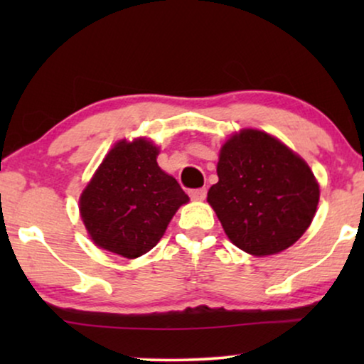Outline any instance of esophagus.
Here are the masks:
<instances>
[{
    "mask_svg": "<svg viewBox=\"0 0 364 364\" xmlns=\"http://www.w3.org/2000/svg\"><path fill=\"white\" fill-rule=\"evenodd\" d=\"M188 196H191L192 200H203L207 197V191L205 188H193V191L188 192Z\"/></svg>",
    "mask_w": 364,
    "mask_h": 364,
    "instance_id": "1",
    "label": "esophagus"
}]
</instances>
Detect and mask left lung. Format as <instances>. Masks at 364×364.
<instances>
[{
	"label": "left lung",
	"instance_id": "left-lung-1",
	"mask_svg": "<svg viewBox=\"0 0 364 364\" xmlns=\"http://www.w3.org/2000/svg\"><path fill=\"white\" fill-rule=\"evenodd\" d=\"M207 200L227 237L255 257L291 247L315 217L320 187L308 164L270 134L243 129L220 149Z\"/></svg>",
	"mask_w": 364,
	"mask_h": 364
}]
</instances>
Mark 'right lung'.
<instances>
[{"mask_svg":"<svg viewBox=\"0 0 364 364\" xmlns=\"http://www.w3.org/2000/svg\"><path fill=\"white\" fill-rule=\"evenodd\" d=\"M159 149L146 139L114 146L79 198L97 247L137 258L157 245L177 208L188 202L178 182L157 166Z\"/></svg>","mask_w":364,"mask_h":364,"instance_id":"obj_1","label":"right lung"}]
</instances>
